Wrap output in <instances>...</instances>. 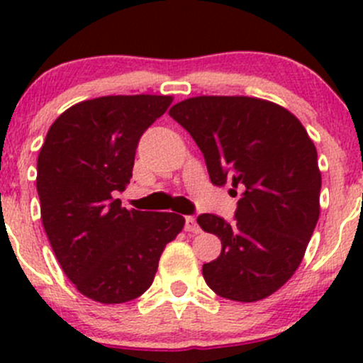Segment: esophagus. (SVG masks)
<instances>
[{"label":"esophagus","instance_id":"esophagus-1","mask_svg":"<svg viewBox=\"0 0 363 363\" xmlns=\"http://www.w3.org/2000/svg\"><path fill=\"white\" fill-rule=\"evenodd\" d=\"M184 230L189 233H199L200 232V226L196 223V219L193 216H186V223H184Z\"/></svg>","mask_w":363,"mask_h":363}]
</instances>
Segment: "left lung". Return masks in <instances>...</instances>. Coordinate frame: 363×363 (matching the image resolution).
<instances>
[{
  "label": "left lung",
  "mask_w": 363,
  "mask_h": 363,
  "mask_svg": "<svg viewBox=\"0 0 363 363\" xmlns=\"http://www.w3.org/2000/svg\"><path fill=\"white\" fill-rule=\"evenodd\" d=\"M168 113L200 147L212 184L244 189L232 223L196 218L221 239V255L202 267L205 283L237 302L272 295L298 269L320 218L321 174L306 128L250 96L189 98Z\"/></svg>",
  "instance_id": "8db88e82"
}]
</instances>
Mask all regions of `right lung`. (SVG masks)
I'll return each instance as SVG.
<instances>
[{"label": "right lung", "instance_id": "1", "mask_svg": "<svg viewBox=\"0 0 363 363\" xmlns=\"http://www.w3.org/2000/svg\"><path fill=\"white\" fill-rule=\"evenodd\" d=\"M172 96L135 94L80 101L54 121L36 163L42 223L77 290L123 303L152 284L164 246L184 226L174 212L128 211L124 191L144 131Z\"/></svg>", "mask_w": 363, "mask_h": 363}]
</instances>
